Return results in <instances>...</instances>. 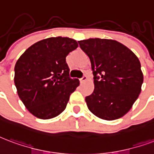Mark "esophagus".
Masks as SVG:
<instances>
[{"label":"esophagus","mask_w":154,"mask_h":154,"mask_svg":"<svg viewBox=\"0 0 154 154\" xmlns=\"http://www.w3.org/2000/svg\"><path fill=\"white\" fill-rule=\"evenodd\" d=\"M86 80H87V77H86V76H83L82 78H80V82L83 83L84 82H86Z\"/></svg>","instance_id":"esophagus-1"}]
</instances>
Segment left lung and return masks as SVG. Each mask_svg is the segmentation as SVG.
Instances as JSON below:
<instances>
[{
	"label": "left lung",
	"mask_w": 154,
	"mask_h": 154,
	"mask_svg": "<svg viewBox=\"0 0 154 154\" xmlns=\"http://www.w3.org/2000/svg\"><path fill=\"white\" fill-rule=\"evenodd\" d=\"M78 43L94 75V91L86 97L89 110L103 120L123 117L140 94L144 76L139 59L114 40L90 38Z\"/></svg>",
	"instance_id": "8db88e82"
}]
</instances>
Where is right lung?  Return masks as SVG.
Segmentation results:
<instances>
[{"instance_id":"right-lung-1","label":"right lung","mask_w":154,"mask_h":154,"mask_svg":"<svg viewBox=\"0 0 154 154\" xmlns=\"http://www.w3.org/2000/svg\"><path fill=\"white\" fill-rule=\"evenodd\" d=\"M68 37H50L31 45L14 67V84L19 97L32 114L51 119L66 109L70 94L79 86L69 77L66 56L77 48Z\"/></svg>"}]
</instances>
